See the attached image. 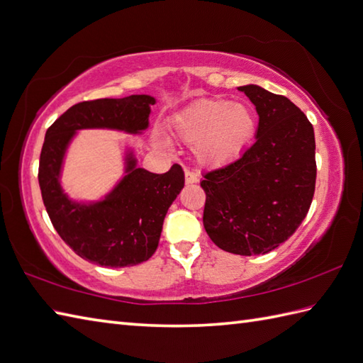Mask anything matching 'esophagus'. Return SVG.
Listing matches in <instances>:
<instances>
[{
	"instance_id": "1",
	"label": "esophagus",
	"mask_w": 363,
	"mask_h": 363,
	"mask_svg": "<svg viewBox=\"0 0 363 363\" xmlns=\"http://www.w3.org/2000/svg\"><path fill=\"white\" fill-rule=\"evenodd\" d=\"M198 182V174L195 172L185 170V184H196Z\"/></svg>"
}]
</instances>
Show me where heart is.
Listing matches in <instances>:
<instances>
[{"instance_id":"heart-1","label":"heart","mask_w":363,"mask_h":363,"mask_svg":"<svg viewBox=\"0 0 363 363\" xmlns=\"http://www.w3.org/2000/svg\"><path fill=\"white\" fill-rule=\"evenodd\" d=\"M173 133L185 143H195L193 151L202 165L216 167L238 159L257 131L254 111L241 102L202 99L176 113ZM167 147L164 138H157Z\"/></svg>"}]
</instances>
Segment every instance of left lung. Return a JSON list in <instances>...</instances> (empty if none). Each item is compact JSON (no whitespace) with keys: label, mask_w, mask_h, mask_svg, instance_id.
<instances>
[{"label":"left lung","mask_w":363,"mask_h":363,"mask_svg":"<svg viewBox=\"0 0 363 363\" xmlns=\"http://www.w3.org/2000/svg\"><path fill=\"white\" fill-rule=\"evenodd\" d=\"M238 91L255 105V142L238 159L204 174L202 223L220 249L264 255L297 230L313 202L314 128L288 97L258 85Z\"/></svg>","instance_id":"8db88e82"}]
</instances>
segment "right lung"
<instances>
[{"label": "right lung", "instance_id": "obj_1", "mask_svg": "<svg viewBox=\"0 0 363 363\" xmlns=\"http://www.w3.org/2000/svg\"><path fill=\"white\" fill-rule=\"evenodd\" d=\"M155 104L148 94L82 102L46 131L38 170L45 207L67 246L94 264L136 266L155 254L165 215L184 187V172L173 165L164 174L151 173L138 165L130 143H122L123 173L113 187L96 199L72 198L62 182L67 151L83 130L143 134Z\"/></svg>", "mask_w": 363, "mask_h": 363}]
</instances>
